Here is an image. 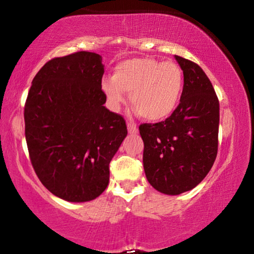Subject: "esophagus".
Returning a JSON list of instances; mask_svg holds the SVG:
<instances>
[{"label": "esophagus", "mask_w": 254, "mask_h": 254, "mask_svg": "<svg viewBox=\"0 0 254 254\" xmlns=\"http://www.w3.org/2000/svg\"><path fill=\"white\" fill-rule=\"evenodd\" d=\"M127 128H128V131H129L130 134H136L137 133V126H136V124L133 123V121H129V123H127Z\"/></svg>", "instance_id": "34e87169"}]
</instances>
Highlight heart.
I'll return each mask as SVG.
<instances>
[{"mask_svg":"<svg viewBox=\"0 0 254 254\" xmlns=\"http://www.w3.org/2000/svg\"><path fill=\"white\" fill-rule=\"evenodd\" d=\"M183 83L182 68L176 63L139 57L120 62L103 90L114 110L126 103L124 92L130 93L134 110L155 123L167 119L179 106Z\"/></svg>","mask_w":254,"mask_h":254,"instance_id":"heart-1","label":"heart"}]
</instances>
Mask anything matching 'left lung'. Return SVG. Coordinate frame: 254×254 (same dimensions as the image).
Wrapping results in <instances>:
<instances>
[{"label":"left lung","instance_id":"obj_1","mask_svg":"<svg viewBox=\"0 0 254 254\" xmlns=\"http://www.w3.org/2000/svg\"><path fill=\"white\" fill-rule=\"evenodd\" d=\"M175 59L184 77L179 106L164 121L139 127L148 182L167 195H180L202 182L218 150L219 101L211 81L196 63Z\"/></svg>","mask_w":254,"mask_h":254}]
</instances>
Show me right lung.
<instances>
[{"label":"right lung","mask_w":254,"mask_h":254,"mask_svg":"<svg viewBox=\"0 0 254 254\" xmlns=\"http://www.w3.org/2000/svg\"><path fill=\"white\" fill-rule=\"evenodd\" d=\"M103 74L94 52L54 58L35 75L25 101V140L36 175L68 202L105 191L110 162L127 135L123 115L104 106Z\"/></svg>","instance_id":"add662e5"}]
</instances>
